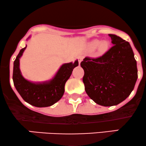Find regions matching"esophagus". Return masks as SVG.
<instances>
[{"mask_svg": "<svg viewBox=\"0 0 146 146\" xmlns=\"http://www.w3.org/2000/svg\"><path fill=\"white\" fill-rule=\"evenodd\" d=\"M82 60H83V57L82 56H79L78 57V63H81V62L82 61Z\"/></svg>", "mask_w": 146, "mask_h": 146, "instance_id": "obj_1", "label": "esophagus"}]
</instances>
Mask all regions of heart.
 <instances>
[{
    "label": "heart",
    "mask_w": 146,
    "mask_h": 146,
    "mask_svg": "<svg viewBox=\"0 0 146 146\" xmlns=\"http://www.w3.org/2000/svg\"><path fill=\"white\" fill-rule=\"evenodd\" d=\"M89 48L91 50L98 49V51L100 54H104L108 50L110 47V43L107 40H99L98 39H94L92 40L88 44Z\"/></svg>",
    "instance_id": "b5f03b06"
}]
</instances>
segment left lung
Returning a JSON list of instances; mask_svg holds the SVG:
<instances>
[{
	"instance_id": "obj_1",
	"label": "left lung",
	"mask_w": 146,
	"mask_h": 146,
	"mask_svg": "<svg viewBox=\"0 0 146 146\" xmlns=\"http://www.w3.org/2000/svg\"><path fill=\"white\" fill-rule=\"evenodd\" d=\"M113 46L98 58L86 57L81 63L83 81L88 96L96 104L112 106L123 101L138 78L137 61L130 43L109 34Z\"/></svg>"
}]
</instances>
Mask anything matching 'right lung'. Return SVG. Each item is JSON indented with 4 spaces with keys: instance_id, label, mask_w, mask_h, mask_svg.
<instances>
[{
    "instance_id": "right-lung-1",
    "label": "right lung",
    "mask_w": 146,
    "mask_h": 146,
    "mask_svg": "<svg viewBox=\"0 0 146 146\" xmlns=\"http://www.w3.org/2000/svg\"><path fill=\"white\" fill-rule=\"evenodd\" d=\"M30 36L28 37V38ZM27 45L21 49L14 62L13 81L16 90L25 101L38 108L48 107L61 99L65 92V84L72 73L73 69L78 65L74 63H64L60 67L52 79L44 82H32L23 76L20 70V58Z\"/></svg>"
}]
</instances>
